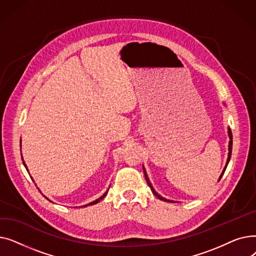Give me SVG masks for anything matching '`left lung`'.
I'll use <instances>...</instances> for the list:
<instances>
[{
  "instance_id": "left-lung-1",
  "label": "left lung",
  "mask_w": 256,
  "mask_h": 256,
  "mask_svg": "<svg viewBox=\"0 0 256 256\" xmlns=\"http://www.w3.org/2000/svg\"><path fill=\"white\" fill-rule=\"evenodd\" d=\"M224 104V102H223ZM228 137H230V143H228V156H227V160H226V165H225V167H224V169H223V171H222V173H221V176H220V178H219V180H218V182L221 180V178L223 176V174H224V172H225V170H226V167H227V165H228V163H230V156H232V130L228 128ZM143 171H144V176H145V178H146V182H147V184H148V186H150V190H152V192L154 193V195H156L158 199H160V200H163V201H167V202H176V201H174V200H170V199H167V198H164L163 196H160L154 189V186H152V182H150V178H148V176H147V172H146V170H145V168H144V166H143Z\"/></svg>"
}]
</instances>
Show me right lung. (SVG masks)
Listing matches in <instances>:
<instances>
[{"instance_id": "add662e5", "label": "right lung", "mask_w": 256, "mask_h": 256, "mask_svg": "<svg viewBox=\"0 0 256 256\" xmlns=\"http://www.w3.org/2000/svg\"><path fill=\"white\" fill-rule=\"evenodd\" d=\"M20 147H22V140H20ZM22 164H24V166L26 167V171H28L29 172V169H28V167H26V163H24V158H22ZM33 180V178H32ZM33 182H34V180H33ZM37 189H38V188H37ZM40 191V190H39ZM108 191H109V189H108L104 193V195H102L100 198H98V199H96V200H94V201H92V202H89V204H84V206H80V208H86V206H93V204H98L100 202V201L102 199V198H104L106 197V193H108ZM46 197V196H44ZM48 200H50L48 197H46Z\"/></svg>"}]
</instances>
